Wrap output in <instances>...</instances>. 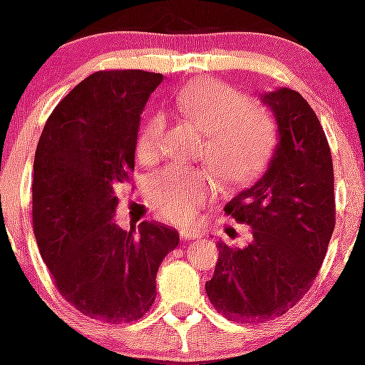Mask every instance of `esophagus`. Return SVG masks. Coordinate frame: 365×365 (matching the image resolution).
Here are the masks:
<instances>
[{"label":"esophagus","mask_w":365,"mask_h":365,"mask_svg":"<svg viewBox=\"0 0 365 365\" xmlns=\"http://www.w3.org/2000/svg\"><path fill=\"white\" fill-rule=\"evenodd\" d=\"M201 233L197 232V230L194 228H183L182 232H180V237H182V240H192V239H197Z\"/></svg>","instance_id":"obj_1"}]
</instances>
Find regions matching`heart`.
I'll return each mask as SVG.
<instances>
[{"instance_id":"obj_1","label":"heart","mask_w":365,"mask_h":365,"mask_svg":"<svg viewBox=\"0 0 365 365\" xmlns=\"http://www.w3.org/2000/svg\"><path fill=\"white\" fill-rule=\"evenodd\" d=\"M176 110L207 133V160L221 182L240 187L257 178L274 148L271 114L221 80H196L176 96ZM165 115L151 114L137 137V155L151 160L165 133ZM214 178L200 169L169 168L150 180L148 196L162 217L175 222L194 219L214 194Z\"/></svg>"}]
</instances>
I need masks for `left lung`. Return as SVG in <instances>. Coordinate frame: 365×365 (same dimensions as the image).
<instances>
[{"instance_id":"1","label":"left lung","mask_w":365,"mask_h":365,"mask_svg":"<svg viewBox=\"0 0 365 365\" xmlns=\"http://www.w3.org/2000/svg\"><path fill=\"white\" fill-rule=\"evenodd\" d=\"M260 98L277 119L278 146L262 178L225 207L253 240L246 247L217 242L214 277L205 284L215 310L242 323L282 316L305 296L335 228L334 164L316 112L292 88Z\"/></svg>"}]
</instances>
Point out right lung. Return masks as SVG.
<instances>
[{
	"label": "right lung",
	"mask_w": 365,
	"mask_h": 365,
	"mask_svg": "<svg viewBox=\"0 0 365 365\" xmlns=\"http://www.w3.org/2000/svg\"><path fill=\"white\" fill-rule=\"evenodd\" d=\"M140 69L98 71L60 101L38 139L31 215L38 251L60 294L105 323L140 319L178 232L143 221L119 228L115 189L135 168L140 114L162 81Z\"/></svg>",
	"instance_id": "add662e5"
}]
</instances>
